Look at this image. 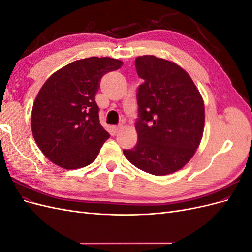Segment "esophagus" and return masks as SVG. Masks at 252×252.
<instances>
[{
    "label": "esophagus",
    "instance_id": "esophagus-1",
    "mask_svg": "<svg viewBox=\"0 0 252 252\" xmlns=\"http://www.w3.org/2000/svg\"><path fill=\"white\" fill-rule=\"evenodd\" d=\"M112 128H113V130H114V132H116V133H117V132H118V131L120 130V128H121V125H114V126L112 127Z\"/></svg>",
    "mask_w": 252,
    "mask_h": 252
}]
</instances>
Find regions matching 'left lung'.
<instances>
[{
	"label": "left lung",
	"instance_id": "obj_1",
	"mask_svg": "<svg viewBox=\"0 0 252 252\" xmlns=\"http://www.w3.org/2000/svg\"><path fill=\"white\" fill-rule=\"evenodd\" d=\"M144 80L136 93L138 142L124 149L136 168L166 175L183 168L195 154L205 122L203 98L189 74L170 61L154 56L135 59Z\"/></svg>",
	"mask_w": 252,
	"mask_h": 252
}]
</instances>
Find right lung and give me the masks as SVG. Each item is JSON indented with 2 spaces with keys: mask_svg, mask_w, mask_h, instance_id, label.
I'll return each mask as SVG.
<instances>
[{
  "mask_svg": "<svg viewBox=\"0 0 252 252\" xmlns=\"http://www.w3.org/2000/svg\"><path fill=\"white\" fill-rule=\"evenodd\" d=\"M123 62L91 57L74 61L50 75L37 94L32 130L37 146L52 163L78 169L93 163L110 134L100 123L95 94L107 72Z\"/></svg>",
  "mask_w": 252,
  "mask_h": 252,
  "instance_id": "obj_1",
  "label": "right lung"
}]
</instances>
